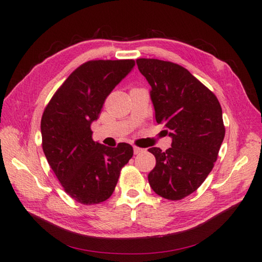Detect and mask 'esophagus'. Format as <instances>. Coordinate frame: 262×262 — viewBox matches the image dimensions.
Returning a JSON list of instances; mask_svg holds the SVG:
<instances>
[{
  "mask_svg": "<svg viewBox=\"0 0 262 262\" xmlns=\"http://www.w3.org/2000/svg\"><path fill=\"white\" fill-rule=\"evenodd\" d=\"M143 151H144V149H142L140 147H136V145H134V154L135 155H139V154L143 152Z\"/></svg>",
  "mask_w": 262,
  "mask_h": 262,
  "instance_id": "34e87169",
  "label": "esophagus"
}]
</instances>
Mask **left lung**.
<instances>
[{"label":"left lung","instance_id":"1","mask_svg":"<svg viewBox=\"0 0 262 262\" xmlns=\"http://www.w3.org/2000/svg\"><path fill=\"white\" fill-rule=\"evenodd\" d=\"M151 91L155 118L172 137L171 148H150L156 166L148 174L159 196L181 200L195 192L214 167L225 127L217 97L180 64L158 59H137Z\"/></svg>","mask_w":262,"mask_h":262}]
</instances>
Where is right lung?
<instances>
[{
    "label": "right lung",
    "mask_w": 262,
    "mask_h": 262,
    "mask_svg": "<svg viewBox=\"0 0 262 262\" xmlns=\"http://www.w3.org/2000/svg\"><path fill=\"white\" fill-rule=\"evenodd\" d=\"M134 64V60L88 61L69 75L43 110V154L64 192L82 205L107 200L133 157L130 144L110 148L92 140L91 123Z\"/></svg>",
    "instance_id": "right-lung-1"
}]
</instances>
